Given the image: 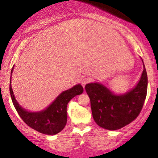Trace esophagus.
I'll use <instances>...</instances> for the list:
<instances>
[{
	"mask_svg": "<svg viewBox=\"0 0 158 158\" xmlns=\"http://www.w3.org/2000/svg\"><path fill=\"white\" fill-rule=\"evenodd\" d=\"M89 81H90V80L88 79V78H87V77H83V79H81V84H82V85H83V88L85 87V85L86 84H87Z\"/></svg>",
	"mask_w": 158,
	"mask_h": 158,
	"instance_id": "1",
	"label": "esophagus"
}]
</instances>
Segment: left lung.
<instances>
[{"label": "left lung", "instance_id": "obj_1", "mask_svg": "<svg viewBox=\"0 0 158 158\" xmlns=\"http://www.w3.org/2000/svg\"><path fill=\"white\" fill-rule=\"evenodd\" d=\"M143 68L137 85L124 94H114L99 83H90L85 86L90 100L93 117L99 127L108 130H116L137 117L148 91V75L144 62Z\"/></svg>", "mask_w": 158, "mask_h": 158}]
</instances>
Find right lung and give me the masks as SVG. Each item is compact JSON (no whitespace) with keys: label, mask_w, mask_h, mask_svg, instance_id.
Segmentation results:
<instances>
[{"label":"right lung","mask_w":158,"mask_h":158,"mask_svg":"<svg viewBox=\"0 0 158 158\" xmlns=\"http://www.w3.org/2000/svg\"><path fill=\"white\" fill-rule=\"evenodd\" d=\"M14 67L11 69L12 74ZM11 75L10 81V94L13 103L19 115L28 126L39 132L54 135L61 131L67 123V106L71 99L83 92V88L77 84L70 89L61 93L57 98L46 109L41 111H28L19 104L15 98L11 88Z\"/></svg>","instance_id":"add662e5"}]
</instances>
